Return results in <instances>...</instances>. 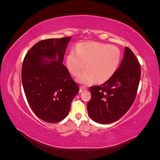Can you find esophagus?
Instances as JSON below:
<instances>
[{"label": "esophagus", "mask_w": 160, "mask_h": 160, "mask_svg": "<svg viewBox=\"0 0 160 160\" xmlns=\"http://www.w3.org/2000/svg\"><path fill=\"white\" fill-rule=\"evenodd\" d=\"M87 89H87V88H85L84 87H81V88H80V89H79V92H80V93H81V92H83L84 91H86Z\"/></svg>", "instance_id": "1"}]
</instances>
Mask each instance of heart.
<instances>
[{
  "instance_id": "heart-1",
  "label": "heart",
  "mask_w": 160,
  "mask_h": 160,
  "mask_svg": "<svg viewBox=\"0 0 160 160\" xmlns=\"http://www.w3.org/2000/svg\"><path fill=\"white\" fill-rule=\"evenodd\" d=\"M122 53L117 47L101 42H85L77 46L67 57V66L71 73L77 75L86 64L88 69L77 77L81 83L89 85L97 79L99 83L107 81L117 71Z\"/></svg>"
}]
</instances>
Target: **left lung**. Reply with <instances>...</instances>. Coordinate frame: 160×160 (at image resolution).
<instances>
[{
  "label": "left lung",
  "mask_w": 160,
  "mask_h": 160,
  "mask_svg": "<svg viewBox=\"0 0 160 160\" xmlns=\"http://www.w3.org/2000/svg\"><path fill=\"white\" fill-rule=\"evenodd\" d=\"M140 77L139 62L132 50L125 47L123 59L112 77L102 85L89 88V117L101 124L110 123L120 119L134 102Z\"/></svg>",
  "instance_id": "left-lung-1"
}]
</instances>
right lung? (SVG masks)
<instances>
[{
    "label": "right lung",
    "instance_id": "add662e5",
    "mask_svg": "<svg viewBox=\"0 0 160 160\" xmlns=\"http://www.w3.org/2000/svg\"><path fill=\"white\" fill-rule=\"evenodd\" d=\"M70 39L68 37L38 42L22 62V83L28 103L37 117L48 123L59 122L67 117L79 91L62 64Z\"/></svg>",
    "mask_w": 160,
    "mask_h": 160
}]
</instances>
